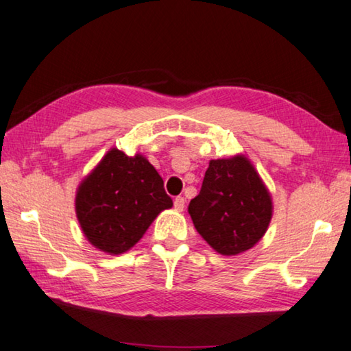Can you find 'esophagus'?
<instances>
[{"mask_svg": "<svg viewBox=\"0 0 351 351\" xmlns=\"http://www.w3.org/2000/svg\"><path fill=\"white\" fill-rule=\"evenodd\" d=\"M173 206H175L176 210H180V212H182L184 207H186V199H184L182 196H178V197H175Z\"/></svg>", "mask_w": 351, "mask_h": 351, "instance_id": "1", "label": "esophagus"}]
</instances>
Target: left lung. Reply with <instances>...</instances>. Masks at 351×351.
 <instances>
[{
	"instance_id": "left-lung-1",
	"label": "left lung",
	"mask_w": 351,
	"mask_h": 351,
	"mask_svg": "<svg viewBox=\"0 0 351 351\" xmlns=\"http://www.w3.org/2000/svg\"><path fill=\"white\" fill-rule=\"evenodd\" d=\"M189 213L210 247L234 256L264 237L273 202L253 164L237 155L208 162L201 192L190 201Z\"/></svg>"
}]
</instances>
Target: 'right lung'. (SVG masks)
Returning <instances> with one entry per match:
<instances>
[{"label":"right lung","instance_id":"obj_1","mask_svg":"<svg viewBox=\"0 0 351 351\" xmlns=\"http://www.w3.org/2000/svg\"><path fill=\"white\" fill-rule=\"evenodd\" d=\"M173 201L164 181L143 155L112 149L76 190L75 210L92 245L121 254L136 244L152 222Z\"/></svg>","mask_w":351,"mask_h":351}]
</instances>
